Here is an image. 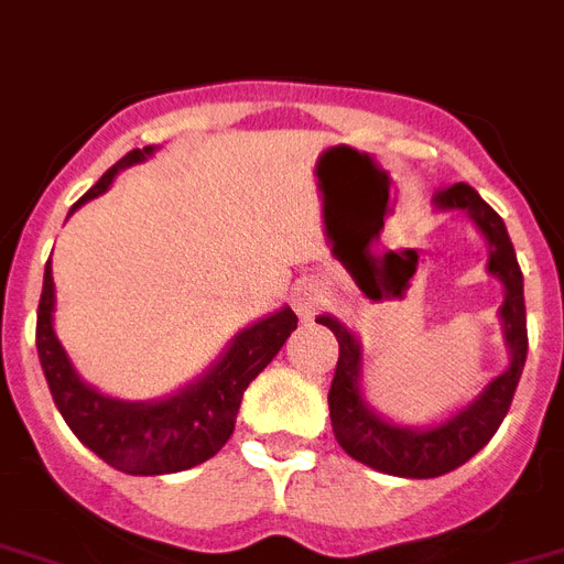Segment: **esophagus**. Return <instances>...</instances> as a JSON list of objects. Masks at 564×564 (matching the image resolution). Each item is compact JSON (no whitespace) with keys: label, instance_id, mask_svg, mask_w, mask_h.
<instances>
[{"label":"esophagus","instance_id":"obj_1","mask_svg":"<svg viewBox=\"0 0 564 564\" xmlns=\"http://www.w3.org/2000/svg\"><path fill=\"white\" fill-rule=\"evenodd\" d=\"M323 302H325V288L319 285L316 279H305V282H300V285L293 288V308L300 311L305 319L314 316Z\"/></svg>","mask_w":564,"mask_h":564}]
</instances>
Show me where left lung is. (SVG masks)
I'll list each match as a JSON object with an SVG mask.
<instances>
[{
  "mask_svg": "<svg viewBox=\"0 0 564 564\" xmlns=\"http://www.w3.org/2000/svg\"><path fill=\"white\" fill-rule=\"evenodd\" d=\"M435 207L458 209L476 221L478 230L490 245L487 271L505 285V305H501V325L510 348V366L496 380L487 383L469 406H464L449 421L430 426V430H409L394 426L375 415L360 394V343L346 325L334 316H316V323L332 328L339 343L337 371H334L328 409L332 426L339 446L366 467L398 478H438L449 469L467 464L505 421L507 409L513 403L516 386L528 357V314H524V279L516 262L513 241L507 236L501 216L469 184H453L435 193Z\"/></svg>",
  "mask_w": 564,
  "mask_h": 564,
  "instance_id": "left-lung-1",
  "label": "left lung"
}]
</instances>
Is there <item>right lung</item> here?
Segmentation results:
<instances>
[{
  "instance_id": "right-lung-1",
  "label": "right lung",
  "mask_w": 564,
  "mask_h": 564,
  "mask_svg": "<svg viewBox=\"0 0 564 564\" xmlns=\"http://www.w3.org/2000/svg\"><path fill=\"white\" fill-rule=\"evenodd\" d=\"M147 155H152V147L126 152L74 204L72 213L80 204L106 193L118 170L141 164ZM51 314H54V276H51V262H45L40 308H36V351L51 398L74 435L97 458H104L109 467L129 476H166L213 458L232 435L250 380L279 355V348L285 346V339L296 328V314L291 308L276 311L245 328L232 339L225 357L216 366H209L207 375L198 377L187 389L166 400L129 403V400L106 398L83 383L65 348L59 346Z\"/></svg>"
}]
</instances>
